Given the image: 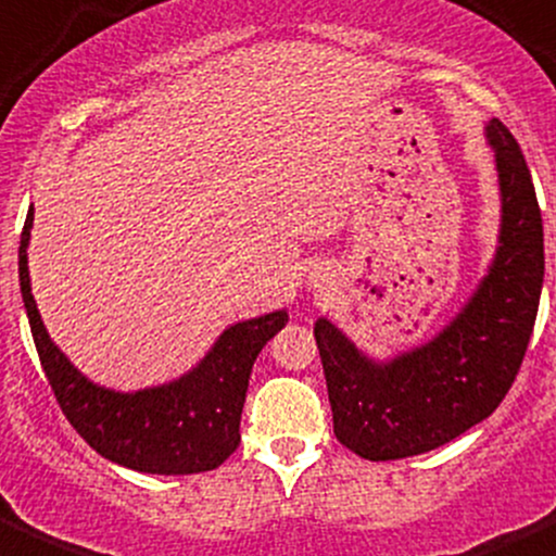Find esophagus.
<instances>
[{
    "mask_svg": "<svg viewBox=\"0 0 556 556\" xmlns=\"http://www.w3.org/2000/svg\"><path fill=\"white\" fill-rule=\"evenodd\" d=\"M312 282H315V288H323V285H326V279H323V274H315V277H312Z\"/></svg>",
    "mask_w": 556,
    "mask_h": 556,
    "instance_id": "obj_1",
    "label": "esophagus"
}]
</instances>
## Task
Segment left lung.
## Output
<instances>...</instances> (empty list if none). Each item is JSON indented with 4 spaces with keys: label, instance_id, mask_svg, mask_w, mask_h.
Masks as SVG:
<instances>
[{
    "label": "left lung",
    "instance_id": "1",
    "mask_svg": "<svg viewBox=\"0 0 556 556\" xmlns=\"http://www.w3.org/2000/svg\"><path fill=\"white\" fill-rule=\"evenodd\" d=\"M486 138L503 201L500 247L451 326L377 364L326 317L315 323L333 434L369 462L427 454L465 434L500 407L525 361L543 288L541 206L510 129L492 118Z\"/></svg>",
    "mask_w": 556,
    "mask_h": 556
}]
</instances>
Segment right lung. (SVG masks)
Listing matches in <instances>:
<instances>
[{
    "mask_svg": "<svg viewBox=\"0 0 556 556\" xmlns=\"http://www.w3.org/2000/svg\"><path fill=\"white\" fill-rule=\"evenodd\" d=\"M29 212L18 247V279L37 355L64 418L100 456L152 476H192L223 465L239 448V424L250 371L288 312L230 326L206 358L168 386L135 393L108 391L86 380L51 342L29 285Z\"/></svg>",
    "mask_w": 556,
    "mask_h": 556,
    "instance_id": "add662e5",
    "label": "right lung"
}]
</instances>
